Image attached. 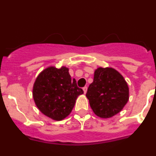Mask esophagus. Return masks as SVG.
I'll list each match as a JSON object with an SVG mask.
<instances>
[{
    "mask_svg": "<svg viewBox=\"0 0 156 156\" xmlns=\"http://www.w3.org/2000/svg\"><path fill=\"white\" fill-rule=\"evenodd\" d=\"M83 92H84V93L86 94V92H87V87H86V86H84V87L83 88Z\"/></svg>",
    "mask_w": 156,
    "mask_h": 156,
    "instance_id": "34e87169",
    "label": "esophagus"
}]
</instances>
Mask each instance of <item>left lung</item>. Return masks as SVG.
Here are the masks:
<instances>
[{"label": "left lung", "instance_id": "1", "mask_svg": "<svg viewBox=\"0 0 156 156\" xmlns=\"http://www.w3.org/2000/svg\"><path fill=\"white\" fill-rule=\"evenodd\" d=\"M86 95L94 113L101 118H108L119 113L127 104L129 88L116 70L98 67Z\"/></svg>", "mask_w": 156, "mask_h": 156}]
</instances>
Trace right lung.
Here are the masks:
<instances>
[{"label":"right lung","instance_id":"right-lung-1","mask_svg":"<svg viewBox=\"0 0 156 156\" xmlns=\"http://www.w3.org/2000/svg\"><path fill=\"white\" fill-rule=\"evenodd\" d=\"M69 69L49 67L35 80L32 90L34 101L40 112L55 121L68 116L83 89L72 80Z\"/></svg>","mask_w":156,"mask_h":156}]
</instances>
